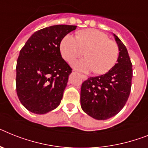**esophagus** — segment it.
I'll return each mask as SVG.
<instances>
[{
  "label": "esophagus",
  "mask_w": 148,
  "mask_h": 148,
  "mask_svg": "<svg viewBox=\"0 0 148 148\" xmlns=\"http://www.w3.org/2000/svg\"><path fill=\"white\" fill-rule=\"evenodd\" d=\"M80 76H81V78L84 80H87V76H86V75H84V74H80Z\"/></svg>",
  "instance_id": "34e87169"
}]
</instances>
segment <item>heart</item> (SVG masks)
<instances>
[{"instance_id":"1","label":"heart","mask_w":148,"mask_h":148,"mask_svg":"<svg viewBox=\"0 0 148 148\" xmlns=\"http://www.w3.org/2000/svg\"><path fill=\"white\" fill-rule=\"evenodd\" d=\"M60 52L64 60L71 62L81 56L86 58L72 63V66L80 71H94L99 74L108 71L116 63L119 56L118 46L108 36L96 29H86L78 37L67 34L61 41Z\"/></svg>"}]
</instances>
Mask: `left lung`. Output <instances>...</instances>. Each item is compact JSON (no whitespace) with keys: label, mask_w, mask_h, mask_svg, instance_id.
Returning a JSON list of instances; mask_svg holds the SVG:
<instances>
[{"label":"left lung","mask_w":148,"mask_h":148,"mask_svg":"<svg viewBox=\"0 0 148 148\" xmlns=\"http://www.w3.org/2000/svg\"><path fill=\"white\" fill-rule=\"evenodd\" d=\"M119 56L116 64L106 74L91 77L82 84L80 105L86 114L98 120L115 116L130 96L132 65L126 47L115 34Z\"/></svg>","instance_id":"1"}]
</instances>
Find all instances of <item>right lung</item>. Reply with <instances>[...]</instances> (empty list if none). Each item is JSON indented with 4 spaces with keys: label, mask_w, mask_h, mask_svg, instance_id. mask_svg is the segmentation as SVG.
Returning <instances> with one entry per match:
<instances>
[{
    "label": "right lung",
    "mask_w": 148,
    "mask_h": 148,
    "mask_svg": "<svg viewBox=\"0 0 148 148\" xmlns=\"http://www.w3.org/2000/svg\"><path fill=\"white\" fill-rule=\"evenodd\" d=\"M76 25H57L34 32L19 52L16 92L31 112L44 114L60 105L71 68L62 59L60 43Z\"/></svg>",
    "instance_id": "add662e5"
}]
</instances>
